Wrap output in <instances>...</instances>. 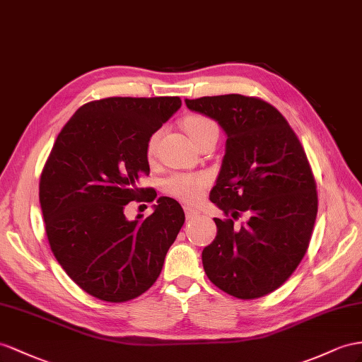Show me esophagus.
I'll use <instances>...</instances> for the list:
<instances>
[{
	"label": "esophagus",
	"instance_id": "esophagus-1",
	"mask_svg": "<svg viewBox=\"0 0 362 362\" xmlns=\"http://www.w3.org/2000/svg\"><path fill=\"white\" fill-rule=\"evenodd\" d=\"M183 211H185V216H187L188 220L192 218V217H197V216L200 214V212H199L196 208H192V206H189V205L183 206Z\"/></svg>",
	"mask_w": 362,
	"mask_h": 362
}]
</instances>
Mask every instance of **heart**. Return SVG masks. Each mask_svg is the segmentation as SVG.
Wrapping results in <instances>:
<instances>
[{
    "label": "heart",
    "mask_w": 362,
    "mask_h": 362,
    "mask_svg": "<svg viewBox=\"0 0 362 362\" xmlns=\"http://www.w3.org/2000/svg\"><path fill=\"white\" fill-rule=\"evenodd\" d=\"M182 125L194 144H197L199 141H202L203 137H206L212 133H217V125L212 122L211 119H208L205 116H200V115L187 116L183 119ZM157 139H159V132L154 133L150 139H148V144H146V156L148 157H153ZM206 185H208L206 175L175 174V175H173V177L166 180L165 189H166V192L171 194V196H174V197H177L183 202L192 203V202H197L203 196V191H205Z\"/></svg>",
    "instance_id": "1"
}]
</instances>
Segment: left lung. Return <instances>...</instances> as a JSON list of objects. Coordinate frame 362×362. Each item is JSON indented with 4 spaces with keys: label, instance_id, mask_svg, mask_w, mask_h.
Wrapping results in <instances>:
<instances>
[{
    "label": "left lung",
    "instance_id": "1",
    "mask_svg": "<svg viewBox=\"0 0 362 362\" xmlns=\"http://www.w3.org/2000/svg\"><path fill=\"white\" fill-rule=\"evenodd\" d=\"M214 119L226 148L209 200L230 218H214L217 235L202 262L218 289L260 298L292 275L308 251L318 211L317 183L298 137L267 102L242 95L185 99ZM247 216L238 228L233 220Z\"/></svg>",
    "mask_w": 362,
    "mask_h": 362
}]
</instances>
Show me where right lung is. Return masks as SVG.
Masks as SVG:
<instances>
[{
	"label": "right lung",
	"mask_w": 362,
	"mask_h": 362,
	"mask_svg": "<svg viewBox=\"0 0 362 362\" xmlns=\"http://www.w3.org/2000/svg\"><path fill=\"white\" fill-rule=\"evenodd\" d=\"M182 105L177 96L107 98L82 105L57 137L40 182L52 252L82 291L110 303L133 300L160 275L185 223L177 202L159 197L150 217L128 220L150 174L146 144Z\"/></svg>",
	"instance_id": "obj_1"
}]
</instances>
